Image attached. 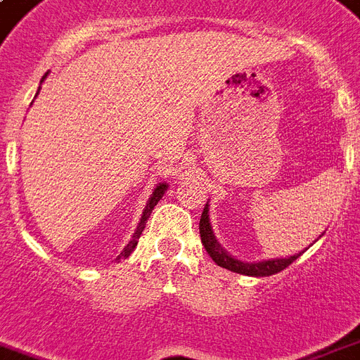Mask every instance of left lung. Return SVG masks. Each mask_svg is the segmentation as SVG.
<instances>
[{
	"instance_id": "8db88e82",
	"label": "left lung",
	"mask_w": 360,
	"mask_h": 360,
	"mask_svg": "<svg viewBox=\"0 0 360 360\" xmlns=\"http://www.w3.org/2000/svg\"><path fill=\"white\" fill-rule=\"evenodd\" d=\"M200 238L202 244L206 248V252L210 254V257L214 259L219 267L229 269V271H233V273H240V275L246 276H271L275 275V273H281L284 269L292 265V263L303 254L290 255V257H281V259H267V262H257V263H246L240 262V259H236L233 255H229L221 244L215 240V234L212 231V225H210V207L207 204L204 206V212H202L200 217Z\"/></svg>"
}]
</instances>
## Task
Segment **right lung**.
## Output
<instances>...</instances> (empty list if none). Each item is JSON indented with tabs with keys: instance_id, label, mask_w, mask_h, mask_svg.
Instances as JSON below:
<instances>
[{
	"instance_id": "add662e5",
	"label": "right lung",
	"mask_w": 360,
	"mask_h": 360,
	"mask_svg": "<svg viewBox=\"0 0 360 360\" xmlns=\"http://www.w3.org/2000/svg\"><path fill=\"white\" fill-rule=\"evenodd\" d=\"M47 74H49V72H45V76H44V78H41V82H44V79L47 78ZM38 93H36V95H38ZM166 191H167V183H158V185H156V188H154V193L150 194V198H148V202H146L145 210H143V215H141L139 225H137V229H135V233H133L131 240H129V244H127V246L124 248V252H122V254L118 255V259H120V257H129V254H131L133 250H135V246H137V242H139V236H141V234H143V231H145L146 219L150 217L154 206L158 204L160 198L164 196V193H166Z\"/></svg>"
}]
</instances>
